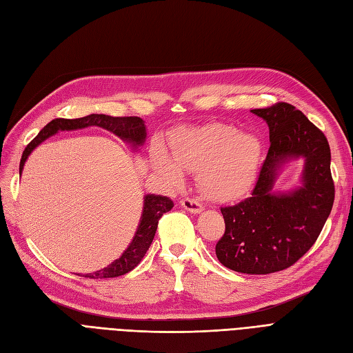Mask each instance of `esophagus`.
Wrapping results in <instances>:
<instances>
[{"label": "esophagus", "mask_w": 353, "mask_h": 353, "mask_svg": "<svg viewBox=\"0 0 353 353\" xmlns=\"http://www.w3.org/2000/svg\"><path fill=\"white\" fill-rule=\"evenodd\" d=\"M180 205L183 207L186 211L189 212H193V214H201L203 211V205L196 201V199H192V198H185L180 201Z\"/></svg>", "instance_id": "obj_1"}]
</instances>
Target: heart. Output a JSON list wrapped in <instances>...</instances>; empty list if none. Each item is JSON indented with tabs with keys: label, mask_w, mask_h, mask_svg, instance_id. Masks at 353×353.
Listing matches in <instances>:
<instances>
[{
	"label": "heart",
	"mask_w": 353,
	"mask_h": 353,
	"mask_svg": "<svg viewBox=\"0 0 353 353\" xmlns=\"http://www.w3.org/2000/svg\"><path fill=\"white\" fill-rule=\"evenodd\" d=\"M170 157L155 143L151 161L155 172L173 186L183 185L185 172H199V186L215 201L241 198L252 186L261 157L256 136L215 123L188 128L168 138Z\"/></svg>",
	"instance_id": "obj_1"
}]
</instances>
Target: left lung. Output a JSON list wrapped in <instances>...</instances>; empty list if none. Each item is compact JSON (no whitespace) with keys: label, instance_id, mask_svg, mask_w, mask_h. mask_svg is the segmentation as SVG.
Instances as JSON below:
<instances>
[{"label":"left lung","instance_id":"8db88e82","mask_svg":"<svg viewBox=\"0 0 353 353\" xmlns=\"http://www.w3.org/2000/svg\"><path fill=\"white\" fill-rule=\"evenodd\" d=\"M270 129V150L252 196L221 208L225 232L215 245L220 263L245 274L293 265L320 236L334 202L330 146L324 133L288 102L251 110ZM302 157L301 185L274 192L283 165Z\"/></svg>","mask_w":353,"mask_h":353}]
</instances>
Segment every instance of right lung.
I'll return each mask as SVG.
<instances>
[{
	"instance_id": "obj_1",
	"label": "right lung",
	"mask_w": 353,
	"mask_h": 353,
	"mask_svg": "<svg viewBox=\"0 0 353 353\" xmlns=\"http://www.w3.org/2000/svg\"><path fill=\"white\" fill-rule=\"evenodd\" d=\"M90 126H98L114 133L121 141L129 143L133 150H138L146 139V126L141 117H111L105 114H89L81 119H55L50 121L47 126L38 133L37 138L26 146V150L23 151V155H21L20 160L19 173L21 174L28 157L43 141H47L59 132L79 130ZM173 207V201L167 196L154 195V193H148V195H145L139 225L138 229H136L132 242L126 248V251L121 254L119 259L112 261L108 267L98 270L95 272H89V274H85V277L110 279L123 276L126 274V272L132 271L141 263L146 251L150 249L157 232L158 221L163 217V214L168 212Z\"/></svg>"
}]
</instances>
